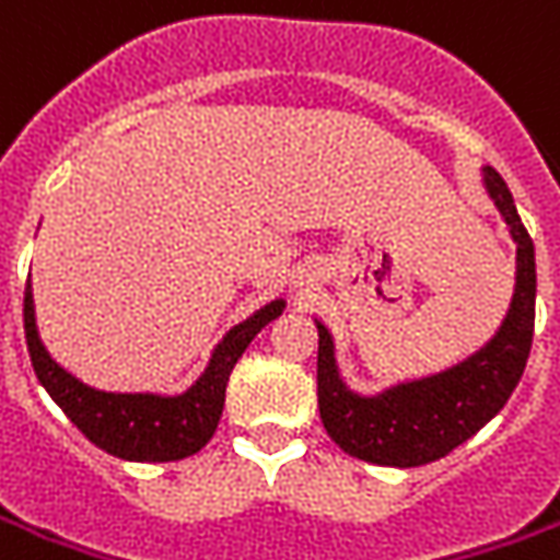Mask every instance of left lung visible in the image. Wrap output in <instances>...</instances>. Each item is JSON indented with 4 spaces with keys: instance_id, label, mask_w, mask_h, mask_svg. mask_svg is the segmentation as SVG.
I'll return each mask as SVG.
<instances>
[{
    "instance_id": "8db88e82",
    "label": "left lung",
    "mask_w": 560,
    "mask_h": 560,
    "mask_svg": "<svg viewBox=\"0 0 560 560\" xmlns=\"http://www.w3.org/2000/svg\"><path fill=\"white\" fill-rule=\"evenodd\" d=\"M485 186L518 245V276L503 328L481 352L444 374L401 383L383 395L364 398L346 389L334 361V340L318 322V410L328 435L349 456L398 469L425 466L451 454L493 420L518 386L534 343V242L521 223L503 177L485 168Z\"/></svg>"
}]
</instances>
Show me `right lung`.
Returning a JSON list of instances; mask_svg holds the SVG:
<instances>
[{
	"mask_svg": "<svg viewBox=\"0 0 560 560\" xmlns=\"http://www.w3.org/2000/svg\"><path fill=\"white\" fill-rule=\"evenodd\" d=\"M281 310H284V300H272L269 306L254 312L248 322L235 325L217 343L211 364L196 380V386H189L184 395H174V398L150 395V392L121 395V392L91 389L67 374L42 346L30 284L24 294V330L26 349H30L39 383L91 444H97L106 454L135 459V463H171V459L199 454L211 441L223 413L226 383H230L235 361L242 359V352L260 334V328H266L272 318H279Z\"/></svg>",
	"mask_w": 560,
	"mask_h": 560,
	"instance_id": "right-lung-1",
	"label": "right lung"
}]
</instances>
